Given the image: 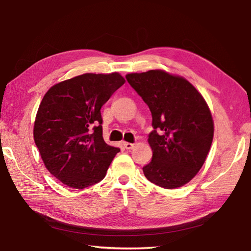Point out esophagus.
I'll list each match as a JSON object with an SVG mask.
<instances>
[{
  "label": "esophagus",
  "instance_id": "34e87169",
  "mask_svg": "<svg viewBox=\"0 0 251 251\" xmlns=\"http://www.w3.org/2000/svg\"><path fill=\"white\" fill-rule=\"evenodd\" d=\"M123 146H124L125 149H127V150H130V149L135 147L134 143H130V142H123Z\"/></svg>",
  "mask_w": 251,
  "mask_h": 251
}]
</instances>
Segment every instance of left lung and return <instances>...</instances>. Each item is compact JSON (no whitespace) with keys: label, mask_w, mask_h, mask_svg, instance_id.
<instances>
[{"label":"left lung","mask_w":251,"mask_h":251,"mask_svg":"<svg viewBox=\"0 0 251 251\" xmlns=\"http://www.w3.org/2000/svg\"><path fill=\"white\" fill-rule=\"evenodd\" d=\"M127 81L152 113L148 142L152 161L146 178L164 189L180 188L204 165L214 139V120L201 94L182 76L164 70L129 73Z\"/></svg>","instance_id":"8db88e82"}]
</instances>
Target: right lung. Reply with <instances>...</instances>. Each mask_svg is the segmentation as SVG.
<instances>
[{
  "instance_id": "right-lung-1",
  "label": "right lung",
  "mask_w": 251,
  "mask_h": 251,
  "mask_svg": "<svg viewBox=\"0 0 251 251\" xmlns=\"http://www.w3.org/2000/svg\"><path fill=\"white\" fill-rule=\"evenodd\" d=\"M125 83L120 73H85L55 84L42 99L33 137L49 172L73 189L105 177L119 148L102 137L100 109Z\"/></svg>"
}]
</instances>
